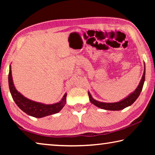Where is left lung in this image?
I'll return each instance as SVG.
<instances>
[{"mask_svg":"<svg viewBox=\"0 0 155 155\" xmlns=\"http://www.w3.org/2000/svg\"><path fill=\"white\" fill-rule=\"evenodd\" d=\"M144 81H145V69H144L143 77L141 78L140 83L139 84L137 89L134 91V92L130 94L127 98H124L121 101L117 102V103H102V102H98L96 101V100H94L92 97H91L90 92H88L89 98H90L91 103L94 104L95 106L99 107V108H101L105 110H111V111H119V110H122L123 109L126 108V107L131 105V104H132L136 101V100H137L139 96H140L141 90H142Z\"/></svg>","mask_w":155,"mask_h":155,"instance_id":"8db88e82","label":"left lung"}]
</instances>
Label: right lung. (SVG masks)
Masks as SVG:
<instances>
[{"label":"right lung","mask_w":155,"mask_h":155,"mask_svg":"<svg viewBox=\"0 0 155 155\" xmlns=\"http://www.w3.org/2000/svg\"><path fill=\"white\" fill-rule=\"evenodd\" d=\"M8 80L10 92H11L12 96L15 104L22 111L26 113L27 115H31V116L40 118V117H45L47 115L57 114V113L61 111L66 103V94H65V95L59 103L53 104H44L32 101L25 98V96H23L22 94L15 90L12 80L11 66L9 68Z\"/></svg>","instance_id":"right-lung-1"}]
</instances>
